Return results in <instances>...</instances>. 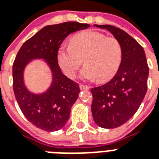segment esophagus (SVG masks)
I'll list each match as a JSON object with an SVG mask.
<instances>
[{
  "mask_svg": "<svg viewBox=\"0 0 159 159\" xmlns=\"http://www.w3.org/2000/svg\"><path fill=\"white\" fill-rule=\"evenodd\" d=\"M80 89L81 90H89L90 88H89V86H86V85H83V84H80Z\"/></svg>",
  "mask_w": 159,
  "mask_h": 159,
  "instance_id": "esophagus-1",
  "label": "esophagus"
}]
</instances>
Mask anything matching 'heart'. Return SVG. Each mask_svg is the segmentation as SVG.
I'll return each mask as SVG.
<instances>
[{
  "instance_id": "obj_1",
  "label": "heart",
  "mask_w": 159,
  "mask_h": 159,
  "mask_svg": "<svg viewBox=\"0 0 159 159\" xmlns=\"http://www.w3.org/2000/svg\"><path fill=\"white\" fill-rule=\"evenodd\" d=\"M122 57V45L117 39L94 31L74 35L70 45H63L57 53L58 64L66 76L74 77L84 60L86 66L81 72V78H97L100 83L109 81L116 75Z\"/></svg>"
}]
</instances>
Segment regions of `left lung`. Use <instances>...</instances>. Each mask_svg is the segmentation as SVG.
<instances>
[{
	"label": "left lung",
	"mask_w": 159,
	"mask_h": 159,
	"mask_svg": "<svg viewBox=\"0 0 159 159\" xmlns=\"http://www.w3.org/2000/svg\"><path fill=\"white\" fill-rule=\"evenodd\" d=\"M93 26L107 29L122 45L120 66L109 83L91 89L92 115L99 127L120 126L136 114L148 89L149 68L144 50L122 29L111 25Z\"/></svg>",
	"instance_id": "left-lung-1"
}]
</instances>
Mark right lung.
Returning a JSON list of instances; mask_svg holds the SVG:
<instances>
[{
  "label": "right lung",
  "mask_w": 159,
  "mask_h": 159,
  "mask_svg": "<svg viewBox=\"0 0 159 159\" xmlns=\"http://www.w3.org/2000/svg\"><path fill=\"white\" fill-rule=\"evenodd\" d=\"M89 27V24L77 22L46 26L23 43L15 58L12 66L14 94L24 116L41 130H61L69 120L80 89L77 83L62 73L57 53L70 34ZM34 59H43L52 75L50 87L40 94L29 90L24 82L25 68Z\"/></svg>",
  "instance_id": "1"
}]
</instances>
